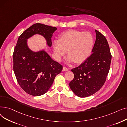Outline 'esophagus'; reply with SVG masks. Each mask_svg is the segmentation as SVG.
I'll return each instance as SVG.
<instances>
[{"label": "esophagus", "instance_id": "obj_1", "mask_svg": "<svg viewBox=\"0 0 127 127\" xmlns=\"http://www.w3.org/2000/svg\"><path fill=\"white\" fill-rule=\"evenodd\" d=\"M68 70V69L67 68H66V67H64L63 68V71H67Z\"/></svg>", "mask_w": 127, "mask_h": 127}]
</instances>
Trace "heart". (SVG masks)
<instances>
[{
    "instance_id": "b5f03b06",
    "label": "heart",
    "mask_w": 127,
    "mask_h": 127,
    "mask_svg": "<svg viewBox=\"0 0 127 127\" xmlns=\"http://www.w3.org/2000/svg\"><path fill=\"white\" fill-rule=\"evenodd\" d=\"M93 45L94 37L91 33L71 30L60 35L58 41H53L52 47L58 61H61L67 51L68 62L80 64L90 56Z\"/></svg>"
}]
</instances>
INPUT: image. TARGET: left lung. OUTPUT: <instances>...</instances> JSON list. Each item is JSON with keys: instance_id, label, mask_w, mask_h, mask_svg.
Segmentation results:
<instances>
[{"instance_id": "obj_1", "label": "left lung", "mask_w": 127, "mask_h": 127, "mask_svg": "<svg viewBox=\"0 0 127 127\" xmlns=\"http://www.w3.org/2000/svg\"><path fill=\"white\" fill-rule=\"evenodd\" d=\"M96 39L91 55L78 67L71 69L74 78L70 89L79 97H87L103 85L109 73L112 56L107 40L95 30Z\"/></svg>"}]
</instances>
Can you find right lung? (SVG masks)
<instances>
[{
  "label": "right lung",
  "instance_id": "add662e5",
  "mask_svg": "<svg viewBox=\"0 0 127 127\" xmlns=\"http://www.w3.org/2000/svg\"><path fill=\"white\" fill-rule=\"evenodd\" d=\"M57 29L55 27L36 23L18 37L13 55V70L20 86L32 96H39L47 92L63 67L44 49L32 50L28 45V39L36 34L40 35L50 47L52 34Z\"/></svg>",
  "mask_w": 127,
  "mask_h": 127
}]
</instances>
